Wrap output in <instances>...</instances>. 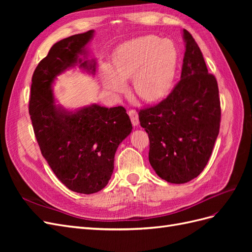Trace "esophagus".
<instances>
[{"mask_svg": "<svg viewBox=\"0 0 252 252\" xmlns=\"http://www.w3.org/2000/svg\"><path fill=\"white\" fill-rule=\"evenodd\" d=\"M128 114H129V117H130L132 125H133V126L138 125V124H139V116H138V112H136L135 110H129V111H128Z\"/></svg>", "mask_w": 252, "mask_h": 252, "instance_id": "obj_1", "label": "esophagus"}]
</instances>
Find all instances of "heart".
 <instances>
[{"instance_id":"b5f03b06","label":"heart","mask_w":252,"mask_h":252,"mask_svg":"<svg viewBox=\"0 0 252 252\" xmlns=\"http://www.w3.org/2000/svg\"><path fill=\"white\" fill-rule=\"evenodd\" d=\"M167 47H170L168 51ZM175 51L157 35L136 37L122 45L113 59V74L104 71V85L111 93L125 91L123 81L132 79V88L142 100L154 102L168 91L175 71Z\"/></svg>"}]
</instances>
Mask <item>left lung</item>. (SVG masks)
Returning a JSON list of instances; mask_svg holds the SVG:
<instances>
[{
    "label": "left lung",
    "instance_id": "8db88e82",
    "mask_svg": "<svg viewBox=\"0 0 252 252\" xmlns=\"http://www.w3.org/2000/svg\"><path fill=\"white\" fill-rule=\"evenodd\" d=\"M183 33L181 80L163 101L139 110L149 138V163L159 178L173 184L191 181L204 170L220 123L217 79L208 73L192 35L186 29Z\"/></svg>",
    "mask_w": 252,
    "mask_h": 252
}]
</instances>
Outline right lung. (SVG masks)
Listing matches in <instances>:
<instances>
[{
    "mask_svg": "<svg viewBox=\"0 0 252 252\" xmlns=\"http://www.w3.org/2000/svg\"><path fill=\"white\" fill-rule=\"evenodd\" d=\"M94 30L74 34L52 45L32 75L29 114L42 156L53 173L74 192L100 191L111 178L114 155L131 132L126 109L91 105L75 112L55 105L51 85L57 75L77 64L91 72L95 63L82 61Z\"/></svg>",
    "mask_w": 252,
    "mask_h": 252,
    "instance_id": "right-lung-1",
    "label": "right lung"
}]
</instances>
